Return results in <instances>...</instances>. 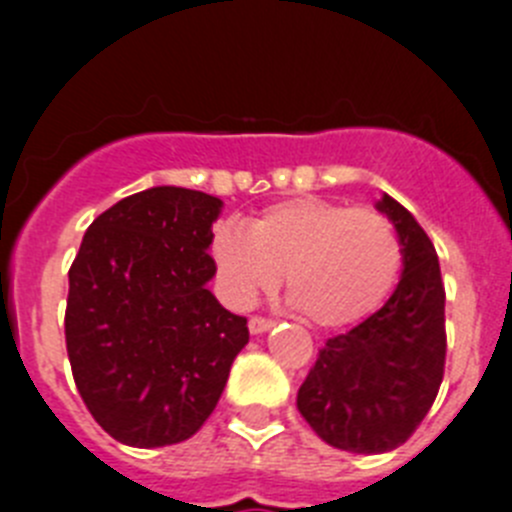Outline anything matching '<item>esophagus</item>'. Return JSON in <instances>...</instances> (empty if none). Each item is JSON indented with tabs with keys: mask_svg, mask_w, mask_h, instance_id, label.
Segmentation results:
<instances>
[{
	"mask_svg": "<svg viewBox=\"0 0 512 512\" xmlns=\"http://www.w3.org/2000/svg\"><path fill=\"white\" fill-rule=\"evenodd\" d=\"M274 328V320L269 318H259V315H253L251 320H248V330H251L253 336H261V333H266V330Z\"/></svg>",
	"mask_w": 512,
	"mask_h": 512,
	"instance_id": "obj_1",
	"label": "esophagus"
}]
</instances>
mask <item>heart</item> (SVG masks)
Segmentation results:
<instances>
[{
  "instance_id": "b5f03b06",
  "label": "heart",
  "mask_w": 512,
  "mask_h": 512,
  "mask_svg": "<svg viewBox=\"0 0 512 512\" xmlns=\"http://www.w3.org/2000/svg\"><path fill=\"white\" fill-rule=\"evenodd\" d=\"M210 253L230 305H256L287 274L292 302L320 328L369 315L402 266L400 235L382 212L320 197L271 205L248 230L225 220L212 233Z\"/></svg>"
}]
</instances>
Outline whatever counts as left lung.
I'll list each match as a JSON object with an SVG mask.
<instances>
[{"label": "left lung", "instance_id": "1", "mask_svg": "<svg viewBox=\"0 0 512 512\" xmlns=\"http://www.w3.org/2000/svg\"><path fill=\"white\" fill-rule=\"evenodd\" d=\"M377 210L402 243V277L374 315L328 338L297 410L336 449L384 454L408 441L438 395L446 364V292L436 248L390 194Z\"/></svg>", "mask_w": 512, "mask_h": 512}]
</instances>
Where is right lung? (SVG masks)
Wrapping results in <instances>:
<instances>
[{
    "label": "right lung",
    "instance_id": "add662e5",
    "mask_svg": "<svg viewBox=\"0 0 512 512\" xmlns=\"http://www.w3.org/2000/svg\"><path fill=\"white\" fill-rule=\"evenodd\" d=\"M223 200L184 187L130 194L94 220L69 269L66 351L76 390L115 441H187L248 343L215 300L207 253Z\"/></svg>",
    "mask_w": 512,
    "mask_h": 512
}]
</instances>
